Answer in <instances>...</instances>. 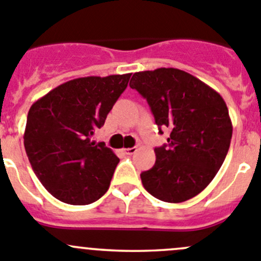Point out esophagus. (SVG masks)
I'll list each match as a JSON object with an SVG mask.
<instances>
[{
  "label": "esophagus",
  "instance_id": "34e87169",
  "mask_svg": "<svg viewBox=\"0 0 261 261\" xmlns=\"http://www.w3.org/2000/svg\"><path fill=\"white\" fill-rule=\"evenodd\" d=\"M123 150H125V153L128 154V155H133V154L136 153V150H138V149L134 146V148H127V149H123Z\"/></svg>",
  "mask_w": 261,
  "mask_h": 261
}]
</instances>
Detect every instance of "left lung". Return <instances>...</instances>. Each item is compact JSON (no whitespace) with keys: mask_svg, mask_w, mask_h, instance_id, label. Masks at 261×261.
<instances>
[{"mask_svg":"<svg viewBox=\"0 0 261 261\" xmlns=\"http://www.w3.org/2000/svg\"><path fill=\"white\" fill-rule=\"evenodd\" d=\"M130 87L148 102L167 144L154 149L155 164L140 174L143 186L166 203L200 194L216 177L228 153L232 122L219 93L173 67L135 72Z\"/></svg>","mask_w":261,"mask_h":261,"instance_id":"8db88e82","label":"left lung"}]
</instances>
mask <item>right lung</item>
Segmentation results:
<instances>
[{"instance_id":"right-lung-1","label":"right lung","mask_w":261,"mask_h":261,"mask_svg":"<svg viewBox=\"0 0 261 261\" xmlns=\"http://www.w3.org/2000/svg\"><path fill=\"white\" fill-rule=\"evenodd\" d=\"M131 74L70 80L33 103L24 146L32 168L56 199L87 205L107 192L120 159L105 143L92 141L105 125Z\"/></svg>"}]
</instances>
